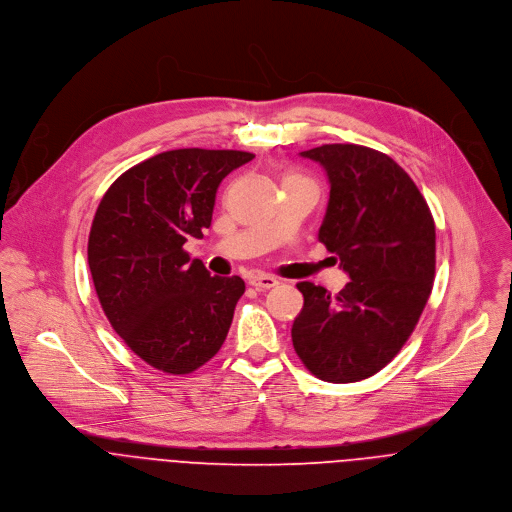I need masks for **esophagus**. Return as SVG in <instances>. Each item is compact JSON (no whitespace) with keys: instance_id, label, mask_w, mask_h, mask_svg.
Instances as JSON below:
<instances>
[{"instance_id":"34e87169","label":"esophagus","mask_w":512,"mask_h":512,"mask_svg":"<svg viewBox=\"0 0 512 512\" xmlns=\"http://www.w3.org/2000/svg\"><path fill=\"white\" fill-rule=\"evenodd\" d=\"M250 286H254L256 290H268L278 286V280L274 276H266V274H256L250 278Z\"/></svg>"}]
</instances>
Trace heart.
<instances>
[{
	"instance_id": "1",
	"label": "heart",
	"mask_w": 512,
	"mask_h": 512,
	"mask_svg": "<svg viewBox=\"0 0 512 512\" xmlns=\"http://www.w3.org/2000/svg\"><path fill=\"white\" fill-rule=\"evenodd\" d=\"M286 179H306V177H300V175H288ZM311 181V179H309Z\"/></svg>"
}]
</instances>
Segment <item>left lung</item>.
I'll return each mask as SVG.
<instances>
[{"label": "left lung", "instance_id": "left-lung-1", "mask_svg": "<svg viewBox=\"0 0 512 512\" xmlns=\"http://www.w3.org/2000/svg\"><path fill=\"white\" fill-rule=\"evenodd\" d=\"M327 171L319 240L349 274L339 294L298 282L304 296L292 345L329 383L381 371L414 333L436 274V226L418 185L391 157L351 143L300 153Z\"/></svg>", "mask_w": 512, "mask_h": 512}]
</instances>
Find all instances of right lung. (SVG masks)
I'll return each mask as SVG.
<instances>
[{"mask_svg": "<svg viewBox=\"0 0 512 512\" xmlns=\"http://www.w3.org/2000/svg\"><path fill=\"white\" fill-rule=\"evenodd\" d=\"M246 151L175 149L125 171L102 195L88 236V266L109 323L151 367L185 375L224 345L246 286L210 276L183 250L212 226L222 179Z\"/></svg>", "mask_w": 512, "mask_h": 512, "instance_id": "right-lung-1", "label": "right lung"}]
</instances>
